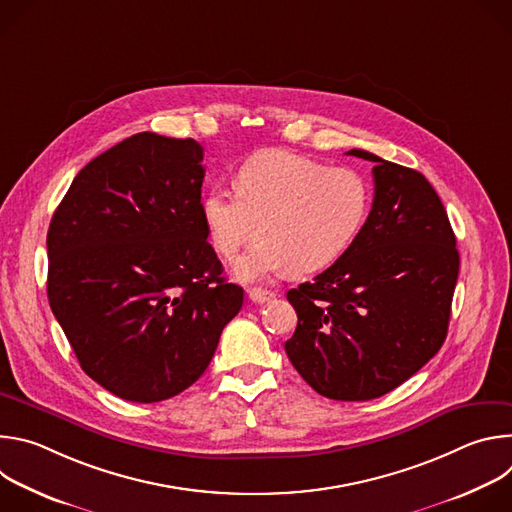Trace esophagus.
Instances as JSON below:
<instances>
[{"instance_id": "34e87169", "label": "esophagus", "mask_w": 512, "mask_h": 512, "mask_svg": "<svg viewBox=\"0 0 512 512\" xmlns=\"http://www.w3.org/2000/svg\"><path fill=\"white\" fill-rule=\"evenodd\" d=\"M249 300L255 302V304L271 302V300H275V291H267V289H261V287H251L249 289Z\"/></svg>"}]
</instances>
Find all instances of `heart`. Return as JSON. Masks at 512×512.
Here are the masks:
<instances>
[{
  "label": "heart",
  "mask_w": 512,
  "mask_h": 512,
  "mask_svg": "<svg viewBox=\"0 0 512 512\" xmlns=\"http://www.w3.org/2000/svg\"><path fill=\"white\" fill-rule=\"evenodd\" d=\"M237 192L214 188L200 202L212 249L235 257L241 281H261L291 269L298 275L332 265L356 239L371 208V186L350 168H330L285 150L251 156L237 172Z\"/></svg>",
  "instance_id": "1"
}]
</instances>
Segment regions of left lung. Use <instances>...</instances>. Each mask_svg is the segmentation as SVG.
<instances>
[{"label": "left lung", "mask_w": 512, "mask_h": 512, "mask_svg": "<svg viewBox=\"0 0 512 512\" xmlns=\"http://www.w3.org/2000/svg\"><path fill=\"white\" fill-rule=\"evenodd\" d=\"M348 154L375 164L373 208L334 265L287 291L298 328L285 352L320 395L369 401L442 348L460 255L423 174L364 150Z\"/></svg>", "instance_id": "left-lung-1"}]
</instances>
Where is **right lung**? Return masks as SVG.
I'll return each instance as SVG.
<instances>
[{
    "label": "right lung",
    "instance_id": "add662e5",
    "mask_svg": "<svg viewBox=\"0 0 512 512\" xmlns=\"http://www.w3.org/2000/svg\"><path fill=\"white\" fill-rule=\"evenodd\" d=\"M202 145L135 133L89 162L48 237V302L81 369L156 403L188 389L243 306L206 241Z\"/></svg>",
    "mask_w": 512,
    "mask_h": 512
}]
</instances>
